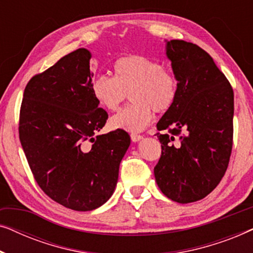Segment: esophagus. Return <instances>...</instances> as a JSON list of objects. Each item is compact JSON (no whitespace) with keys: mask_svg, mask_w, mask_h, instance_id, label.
Wrapping results in <instances>:
<instances>
[{"mask_svg":"<svg viewBox=\"0 0 253 253\" xmlns=\"http://www.w3.org/2000/svg\"><path fill=\"white\" fill-rule=\"evenodd\" d=\"M140 139H143V136L137 133H131V140H132L133 143H137V141H139Z\"/></svg>","mask_w":253,"mask_h":253,"instance_id":"esophagus-1","label":"esophagus"}]
</instances>
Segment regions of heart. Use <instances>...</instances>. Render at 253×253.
Wrapping results in <instances>:
<instances>
[{"mask_svg": "<svg viewBox=\"0 0 253 253\" xmlns=\"http://www.w3.org/2000/svg\"><path fill=\"white\" fill-rule=\"evenodd\" d=\"M113 69L114 77L95 76L91 89L96 102L110 112L119 109L130 94L132 103L110 120L115 129L139 132L151 123L153 110L164 113L174 105L178 94L177 78L161 62L130 54L117 58Z\"/></svg>", "mask_w": 253, "mask_h": 253, "instance_id": "heart-1", "label": "heart"}]
</instances>
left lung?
<instances>
[{
	"instance_id": "8db88e82",
	"label": "left lung",
	"mask_w": 253,
	"mask_h": 253,
	"mask_svg": "<svg viewBox=\"0 0 253 253\" xmlns=\"http://www.w3.org/2000/svg\"><path fill=\"white\" fill-rule=\"evenodd\" d=\"M166 55L177 78L178 94L157 124L159 131L169 133H157L162 151L154 176L165 196L188 204L205 198L227 170L234 92L213 58L197 44L166 40Z\"/></svg>"
}]
</instances>
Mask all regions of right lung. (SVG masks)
Here are the masks:
<instances>
[{
	"mask_svg": "<svg viewBox=\"0 0 253 253\" xmlns=\"http://www.w3.org/2000/svg\"><path fill=\"white\" fill-rule=\"evenodd\" d=\"M92 55H65L24 91L19 139L42 191L74 211L95 210L112 197L130 146L126 131L96 134L108 114L92 94Z\"/></svg>",
	"mask_w": 253,
	"mask_h": 253,
	"instance_id": "right-lung-1",
	"label": "right lung"
}]
</instances>
